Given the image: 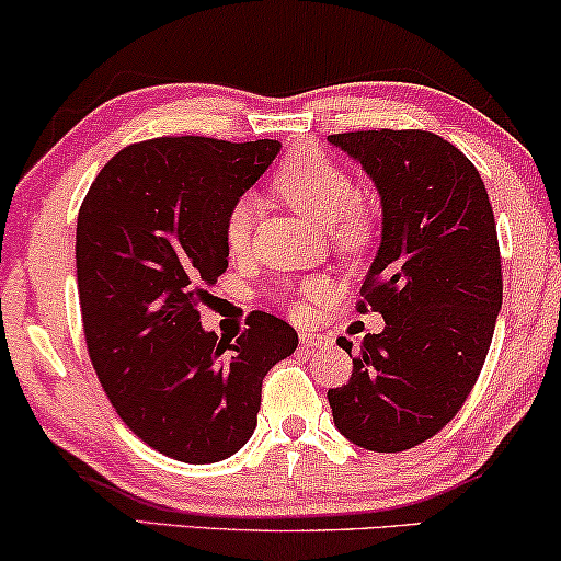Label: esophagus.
I'll return each mask as SVG.
<instances>
[{
    "label": "esophagus",
    "mask_w": 561,
    "mask_h": 561,
    "mask_svg": "<svg viewBox=\"0 0 561 561\" xmlns=\"http://www.w3.org/2000/svg\"><path fill=\"white\" fill-rule=\"evenodd\" d=\"M321 344H327V336H324V334H311V332H304V334H301V347H304V350L321 347Z\"/></svg>",
    "instance_id": "1"
}]
</instances>
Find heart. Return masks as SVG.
I'll use <instances>...</instances> for the list:
<instances>
[{"label": "heart", "mask_w": 561, "mask_h": 561, "mask_svg": "<svg viewBox=\"0 0 561 561\" xmlns=\"http://www.w3.org/2000/svg\"><path fill=\"white\" fill-rule=\"evenodd\" d=\"M275 188L304 217L317 221L319 227H327L342 252L363 250L370 240L373 227L357 204L355 181L319 148H304L286 158L280 171L275 173ZM252 227H255V202L252 196H240L229 206L225 219V242L229 252L240 255L248 250ZM301 288L306 296H319L324 283L306 280Z\"/></svg>", "instance_id": "obj_1"}]
</instances>
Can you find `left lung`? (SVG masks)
<instances>
[{
  "instance_id": "left-lung-1",
  "label": "left lung",
  "mask_w": 561,
  "mask_h": 561,
  "mask_svg": "<svg viewBox=\"0 0 561 561\" xmlns=\"http://www.w3.org/2000/svg\"><path fill=\"white\" fill-rule=\"evenodd\" d=\"M380 194L382 232L359 311L386 319L327 393L344 439L403 451L455 419L485 363L503 304L497 232L485 183L455 145L424 129L329 135ZM340 347L352 342L342 336Z\"/></svg>"
}]
</instances>
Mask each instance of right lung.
<instances>
[{
  "instance_id": "1",
  "label": "right lung",
  "mask_w": 561,
  "mask_h": 561,
  "mask_svg": "<svg viewBox=\"0 0 561 561\" xmlns=\"http://www.w3.org/2000/svg\"><path fill=\"white\" fill-rule=\"evenodd\" d=\"M278 140L158 137L119 150L76 225V280L91 365L119 419L188 465L242 449L267 370L296 329L255 311L237 340L206 332L198 306L229 265V206L267 171Z\"/></svg>"
}]
</instances>
